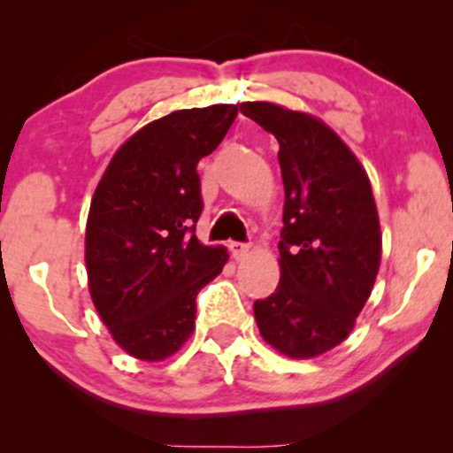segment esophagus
Segmentation results:
<instances>
[{"label":"esophagus","instance_id":"34e87169","mask_svg":"<svg viewBox=\"0 0 453 453\" xmlns=\"http://www.w3.org/2000/svg\"><path fill=\"white\" fill-rule=\"evenodd\" d=\"M249 244L247 242H230V251H232V256L236 257V259H241V257H244L249 253Z\"/></svg>","mask_w":453,"mask_h":453}]
</instances>
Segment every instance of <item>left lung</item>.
Listing matches in <instances>:
<instances>
[{
	"instance_id": "1",
	"label": "left lung",
	"mask_w": 453,
	"mask_h": 453,
	"mask_svg": "<svg viewBox=\"0 0 453 453\" xmlns=\"http://www.w3.org/2000/svg\"><path fill=\"white\" fill-rule=\"evenodd\" d=\"M241 112L279 140L285 187L280 280L253 313L268 345L315 357L349 336L375 285L381 230L371 180L319 119L270 102H244Z\"/></svg>"
}]
</instances>
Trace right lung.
Segmentation results:
<instances>
[{
  "mask_svg": "<svg viewBox=\"0 0 453 453\" xmlns=\"http://www.w3.org/2000/svg\"><path fill=\"white\" fill-rule=\"evenodd\" d=\"M238 106L176 111L144 126L114 153L87 219L89 292L112 339L157 362L196 326V296L223 270V247L196 236L202 202L197 161L219 147Z\"/></svg>",
  "mask_w": 453,
  "mask_h": 453,
  "instance_id": "1",
  "label": "right lung"
}]
</instances>
